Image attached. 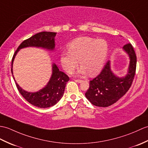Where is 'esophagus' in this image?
<instances>
[{
	"label": "esophagus",
	"mask_w": 148,
	"mask_h": 148,
	"mask_svg": "<svg viewBox=\"0 0 148 148\" xmlns=\"http://www.w3.org/2000/svg\"><path fill=\"white\" fill-rule=\"evenodd\" d=\"M75 82H79V83H80V82H81L82 80H81V79H75Z\"/></svg>",
	"instance_id": "34e87169"
}]
</instances>
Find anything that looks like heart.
Segmentation results:
<instances>
[{"mask_svg":"<svg viewBox=\"0 0 148 148\" xmlns=\"http://www.w3.org/2000/svg\"><path fill=\"white\" fill-rule=\"evenodd\" d=\"M69 51H64L60 61L67 73H73L79 64L81 66L79 74H97L103 66L108 52V44L103 39L81 37L75 38L68 45Z\"/></svg>","mask_w":148,"mask_h":148,"instance_id":"obj_1","label":"heart"}]
</instances>
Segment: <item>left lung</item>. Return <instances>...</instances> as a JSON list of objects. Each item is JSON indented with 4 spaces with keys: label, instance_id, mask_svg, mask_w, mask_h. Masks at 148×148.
<instances>
[{
    "label": "left lung",
    "instance_id": "8db88e82",
    "mask_svg": "<svg viewBox=\"0 0 148 148\" xmlns=\"http://www.w3.org/2000/svg\"><path fill=\"white\" fill-rule=\"evenodd\" d=\"M130 58L128 74L120 78L113 74L110 61L106 62L101 72L90 81V87L86 92V97L92 105L107 107L117 101L129 90L134 78L137 57L132 45L125 44L123 47Z\"/></svg>",
    "mask_w": 148,
    "mask_h": 148
}]
</instances>
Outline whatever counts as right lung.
I'll return each mask as SVG.
<instances>
[{"label":"right lung","instance_id":"add662e5","mask_svg":"<svg viewBox=\"0 0 148 148\" xmlns=\"http://www.w3.org/2000/svg\"><path fill=\"white\" fill-rule=\"evenodd\" d=\"M57 33L43 32L36 34L29 38L24 40L15 51L12 58L11 72L12 74V64L16 53L19 49L27 47H42L49 50L55 48L54 38ZM14 79V77H13ZM69 77L63 72L59 71L57 66L53 64L51 77L45 87L35 92H29L23 90L16 83L17 88L24 98L32 105L39 108H48L56 105L62 98L67 82Z\"/></svg>","mask_w":148,"mask_h":148}]
</instances>
